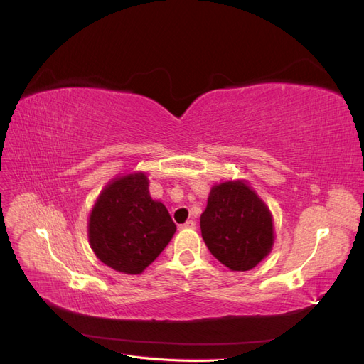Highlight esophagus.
<instances>
[{
  "label": "esophagus",
  "instance_id": "obj_1",
  "mask_svg": "<svg viewBox=\"0 0 364 364\" xmlns=\"http://www.w3.org/2000/svg\"><path fill=\"white\" fill-rule=\"evenodd\" d=\"M194 228H196V223L193 222V220H188V222L181 225V229H194Z\"/></svg>",
  "mask_w": 364,
  "mask_h": 364
}]
</instances>
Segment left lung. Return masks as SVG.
<instances>
[{"label": "left lung", "instance_id": "obj_1", "mask_svg": "<svg viewBox=\"0 0 364 364\" xmlns=\"http://www.w3.org/2000/svg\"><path fill=\"white\" fill-rule=\"evenodd\" d=\"M200 229L209 252L232 272L258 266L274 243L270 209L246 181L213 186Z\"/></svg>", "mask_w": 364, "mask_h": 364}]
</instances>
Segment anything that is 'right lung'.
Here are the masks:
<instances>
[{
    "label": "right lung",
    "instance_id": "obj_1",
    "mask_svg": "<svg viewBox=\"0 0 364 364\" xmlns=\"http://www.w3.org/2000/svg\"><path fill=\"white\" fill-rule=\"evenodd\" d=\"M176 225L149 193L146 173L114 178L102 190L87 220V238L95 257L111 269L139 274L170 243Z\"/></svg>",
    "mask_w": 364,
    "mask_h": 364
}]
</instances>
